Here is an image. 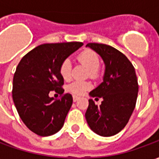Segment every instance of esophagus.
Wrapping results in <instances>:
<instances>
[{"label": "esophagus", "mask_w": 159, "mask_h": 159, "mask_svg": "<svg viewBox=\"0 0 159 159\" xmlns=\"http://www.w3.org/2000/svg\"><path fill=\"white\" fill-rule=\"evenodd\" d=\"M78 100H79V97L76 96V95H73V101H74V102H76V101H77Z\"/></svg>", "instance_id": "obj_1"}]
</instances>
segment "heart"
<instances>
[{
	"mask_svg": "<svg viewBox=\"0 0 159 159\" xmlns=\"http://www.w3.org/2000/svg\"><path fill=\"white\" fill-rule=\"evenodd\" d=\"M77 61L89 70V75L91 78L96 79L100 76V57L98 53L91 49H86L81 52L76 57ZM59 74L66 81L70 79L71 76V63L69 59L63 60L59 66ZM91 88L89 82L76 81L68 86V90L75 95H81Z\"/></svg>",
	"mask_w": 159,
	"mask_h": 159,
	"instance_id": "obj_1",
	"label": "heart"
}]
</instances>
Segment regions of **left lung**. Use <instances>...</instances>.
<instances>
[{
    "instance_id": "left-lung-1",
    "label": "left lung",
    "mask_w": 159,
    "mask_h": 159,
    "mask_svg": "<svg viewBox=\"0 0 159 159\" xmlns=\"http://www.w3.org/2000/svg\"><path fill=\"white\" fill-rule=\"evenodd\" d=\"M106 66L103 82L92 90L89 95L102 98L97 106L89 100L85 117L90 129L101 136H112L119 133L129 122L136 104L139 85L134 67L123 52L106 44L88 43Z\"/></svg>"
}]
</instances>
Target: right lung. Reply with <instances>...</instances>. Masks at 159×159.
Listing matches in <instances>:
<instances>
[{
  "mask_svg": "<svg viewBox=\"0 0 159 159\" xmlns=\"http://www.w3.org/2000/svg\"><path fill=\"white\" fill-rule=\"evenodd\" d=\"M83 45L80 42L42 44L19 63L12 81V100L20 118L33 133L49 136L64 125L73 100L70 93L64 94L59 66ZM51 91L61 94V99L49 97Z\"/></svg>",
  "mask_w": 159,
  "mask_h": 159,
  "instance_id": "add662e5",
  "label": "right lung"
}]
</instances>
